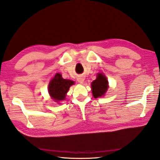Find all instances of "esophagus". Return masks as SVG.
I'll list each match as a JSON object with an SVG mask.
<instances>
[{
	"mask_svg": "<svg viewBox=\"0 0 160 160\" xmlns=\"http://www.w3.org/2000/svg\"><path fill=\"white\" fill-rule=\"evenodd\" d=\"M84 80V78H83V77H78V82H80V84L83 83Z\"/></svg>",
	"mask_w": 160,
	"mask_h": 160,
	"instance_id": "obj_1",
	"label": "esophagus"
}]
</instances>
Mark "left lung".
Wrapping results in <instances>:
<instances>
[{
	"label": "left lung",
	"mask_w": 160,
	"mask_h": 160,
	"mask_svg": "<svg viewBox=\"0 0 160 160\" xmlns=\"http://www.w3.org/2000/svg\"><path fill=\"white\" fill-rule=\"evenodd\" d=\"M108 88V81L107 78L102 73H98L95 80L92 83V93L94 98L101 97L105 94Z\"/></svg>",
	"instance_id": "8db88e82"
}]
</instances>
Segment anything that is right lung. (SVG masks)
<instances>
[{
	"label": "right lung",
	"mask_w": 160,
	"mask_h": 160,
	"mask_svg": "<svg viewBox=\"0 0 160 160\" xmlns=\"http://www.w3.org/2000/svg\"><path fill=\"white\" fill-rule=\"evenodd\" d=\"M72 84H74L73 81L63 79L62 75L57 73L49 83L48 92L55 101H62Z\"/></svg>",
	"instance_id": "obj_1"
}]
</instances>
